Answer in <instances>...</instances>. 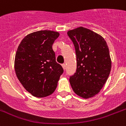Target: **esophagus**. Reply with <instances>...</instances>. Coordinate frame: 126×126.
<instances>
[{"label":"esophagus","instance_id":"esophagus-1","mask_svg":"<svg viewBox=\"0 0 126 126\" xmlns=\"http://www.w3.org/2000/svg\"><path fill=\"white\" fill-rule=\"evenodd\" d=\"M62 67H63V69L65 70V68H66V65H65V64H64V63H63V64H62Z\"/></svg>","mask_w":126,"mask_h":126}]
</instances>
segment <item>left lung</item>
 <instances>
[{
    "label": "left lung",
    "mask_w": 126,
    "mask_h": 126,
    "mask_svg": "<svg viewBox=\"0 0 126 126\" xmlns=\"http://www.w3.org/2000/svg\"><path fill=\"white\" fill-rule=\"evenodd\" d=\"M67 34L77 55V71L70 77L71 86L81 97H92L103 87L110 72L107 44L101 35L82 27L69 31Z\"/></svg>",
    "instance_id": "left-lung-1"
}]
</instances>
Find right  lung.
<instances>
[{
  "label": "right lung",
  "instance_id": "1",
  "mask_svg": "<svg viewBox=\"0 0 126 126\" xmlns=\"http://www.w3.org/2000/svg\"><path fill=\"white\" fill-rule=\"evenodd\" d=\"M59 33L39 31L27 35L17 49L14 68L17 79L25 89L36 97L53 94L63 73L55 61L52 49Z\"/></svg>",
  "mask_w": 126,
  "mask_h": 126
}]
</instances>
